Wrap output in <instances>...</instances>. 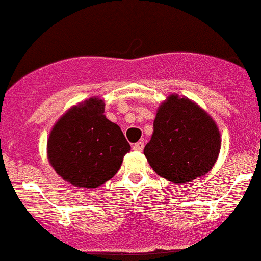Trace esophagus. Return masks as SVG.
Masks as SVG:
<instances>
[{
    "label": "esophagus",
    "instance_id": "obj_1",
    "mask_svg": "<svg viewBox=\"0 0 261 261\" xmlns=\"http://www.w3.org/2000/svg\"><path fill=\"white\" fill-rule=\"evenodd\" d=\"M143 147H144V143L142 141H139V142H137V143H134L133 144V149L136 152H142V149H143Z\"/></svg>",
    "mask_w": 261,
    "mask_h": 261
}]
</instances>
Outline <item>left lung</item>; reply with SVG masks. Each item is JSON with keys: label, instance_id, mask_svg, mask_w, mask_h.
<instances>
[{"label": "left lung", "instance_id": "left-lung-1", "mask_svg": "<svg viewBox=\"0 0 261 261\" xmlns=\"http://www.w3.org/2000/svg\"><path fill=\"white\" fill-rule=\"evenodd\" d=\"M221 142L218 125L203 108L171 94L157 109L143 153L157 175L174 184H187L212 170Z\"/></svg>", "mask_w": 261, "mask_h": 261}]
</instances>
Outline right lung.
<instances>
[{
    "mask_svg": "<svg viewBox=\"0 0 261 261\" xmlns=\"http://www.w3.org/2000/svg\"><path fill=\"white\" fill-rule=\"evenodd\" d=\"M104 112V100L90 97L69 108L49 133V164L76 188L95 189L105 184L130 151L119 125L110 122Z\"/></svg>",
    "mask_w": 261,
    "mask_h": 261,
    "instance_id": "add662e5",
    "label": "right lung"
}]
</instances>
